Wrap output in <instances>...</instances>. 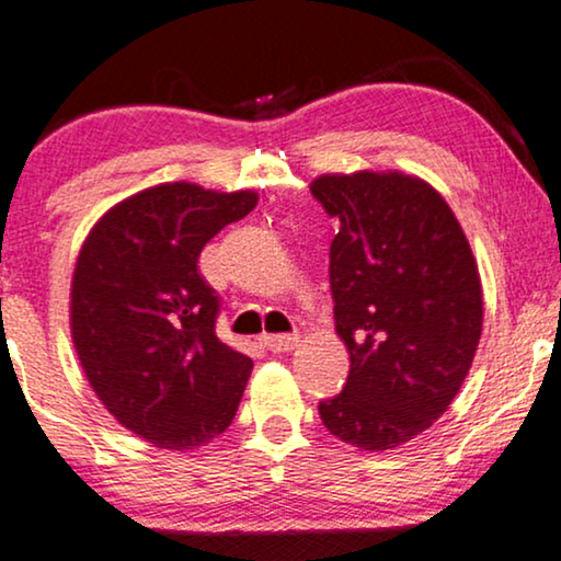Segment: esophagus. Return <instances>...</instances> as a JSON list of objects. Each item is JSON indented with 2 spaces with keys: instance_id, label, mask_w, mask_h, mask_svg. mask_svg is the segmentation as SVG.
Returning <instances> with one entry per match:
<instances>
[{
  "instance_id": "obj_1",
  "label": "esophagus",
  "mask_w": 561,
  "mask_h": 561,
  "mask_svg": "<svg viewBox=\"0 0 561 561\" xmlns=\"http://www.w3.org/2000/svg\"><path fill=\"white\" fill-rule=\"evenodd\" d=\"M263 342L273 352H290L298 347V334H265Z\"/></svg>"
}]
</instances>
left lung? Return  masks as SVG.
Instances as JSON below:
<instances>
[{
  "label": "left lung",
  "mask_w": 561,
  "mask_h": 561,
  "mask_svg": "<svg viewBox=\"0 0 561 561\" xmlns=\"http://www.w3.org/2000/svg\"><path fill=\"white\" fill-rule=\"evenodd\" d=\"M311 194L340 219L329 250L347 386L319 403L327 432L363 451L416 439L470 373L482 280L465 229L432 183L403 171L321 173Z\"/></svg>",
  "instance_id": "1"
}]
</instances>
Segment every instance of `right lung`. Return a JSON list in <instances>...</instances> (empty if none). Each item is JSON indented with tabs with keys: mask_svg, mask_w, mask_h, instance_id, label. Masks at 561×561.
<instances>
[{
	"mask_svg": "<svg viewBox=\"0 0 561 561\" xmlns=\"http://www.w3.org/2000/svg\"><path fill=\"white\" fill-rule=\"evenodd\" d=\"M255 204L252 188L158 183L106 209L81 244L73 350L104 409L152 447H206L242 401L252 359L214 332L219 301L196 263Z\"/></svg>",
	"mask_w": 561,
	"mask_h": 561,
	"instance_id": "add662e5",
	"label": "right lung"
}]
</instances>
